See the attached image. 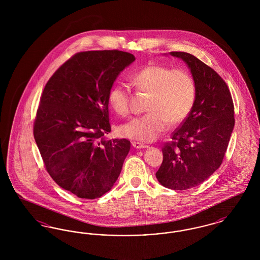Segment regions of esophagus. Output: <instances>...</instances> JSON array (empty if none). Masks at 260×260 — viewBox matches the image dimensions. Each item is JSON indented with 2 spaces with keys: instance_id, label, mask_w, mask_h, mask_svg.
<instances>
[{
  "instance_id": "esophagus-1",
  "label": "esophagus",
  "mask_w": 260,
  "mask_h": 260,
  "mask_svg": "<svg viewBox=\"0 0 260 260\" xmlns=\"http://www.w3.org/2000/svg\"><path fill=\"white\" fill-rule=\"evenodd\" d=\"M132 144H133V146L136 149H144L148 147L146 144L141 143V142H137V141H134V142H132Z\"/></svg>"
}]
</instances>
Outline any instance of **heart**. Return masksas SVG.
Instances as JSON below:
<instances>
[{
	"label": "heart",
	"mask_w": 260,
	"mask_h": 260,
	"mask_svg": "<svg viewBox=\"0 0 260 260\" xmlns=\"http://www.w3.org/2000/svg\"><path fill=\"white\" fill-rule=\"evenodd\" d=\"M140 92L149 93L145 115L136 117L119 127L123 137L142 142L154 141L169 124L182 123L193 109L196 87L192 77L182 69L162 65H148L133 77ZM131 91L124 84H116L108 93V102L120 116L129 111Z\"/></svg>",
	"instance_id": "obj_1"
}]
</instances>
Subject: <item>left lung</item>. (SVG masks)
I'll list each match as a JSON object with an SVG mask.
<instances>
[{
  "label": "left lung",
  "instance_id": "obj_1",
  "mask_svg": "<svg viewBox=\"0 0 260 260\" xmlns=\"http://www.w3.org/2000/svg\"><path fill=\"white\" fill-rule=\"evenodd\" d=\"M188 66L196 87L193 109L162 147L156 177L161 185L187 190L203 183L221 165L235 119L230 90L222 78L196 56L172 51Z\"/></svg>",
  "mask_w": 260,
  "mask_h": 260
}]
</instances>
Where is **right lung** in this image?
I'll return each instance as SVG.
<instances>
[{"label": "right lung", "instance_id": "obj_1", "mask_svg": "<svg viewBox=\"0 0 260 260\" xmlns=\"http://www.w3.org/2000/svg\"><path fill=\"white\" fill-rule=\"evenodd\" d=\"M135 60L121 50L79 52L44 88L34 138L51 178L79 198L101 197L121 173L131 142L105 137L111 132L108 93Z\"/></svg>", "mask_w": 260, "mask_h": 260}]
</instances>
